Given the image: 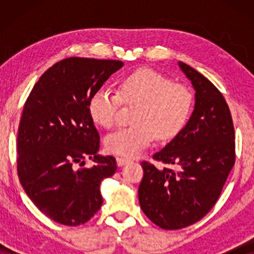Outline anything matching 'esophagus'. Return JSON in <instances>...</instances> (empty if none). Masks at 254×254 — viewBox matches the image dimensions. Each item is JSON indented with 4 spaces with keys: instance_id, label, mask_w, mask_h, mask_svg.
I'll use <instances>...</instances> for the list:
<instances>
[{
    "instance_id": "1",
    "label": "esophagus",
    "mask_w": 254,
    "mask_h": 254,
    "mask_svg": "<svg viewBox=\"0 0 254 254\" xmlns=\"http://www.w3.org/2000/svg\"><path fill=\"white\" fill-rule=\"evenodd\" d=\"M129 162H130L129 159H126V158H123V157H117V164H118V166H124V165L128 164V163H129Z\"/></svg>"
}]
</instances>
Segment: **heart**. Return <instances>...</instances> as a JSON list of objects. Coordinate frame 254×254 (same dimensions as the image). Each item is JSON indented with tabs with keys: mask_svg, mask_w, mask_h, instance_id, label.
<instances>
[{
	"mask_svg": "<svg viewBox=\"0 0 254 254\" xmlns=\"http://www.w3.org/2000/svg\"><path fill=\"white\" fill-rule=\"evenodd\" d=\"M121 100L137 105L133 114L135 125L107 135L105 148L125 157L140 155L155 136L166 141L178 135L193 107V95L187 86L173 83L152 69L142 68L121 79L119 93L107 88L97 90L88 104L90 117L99 126L111 128L116 124Z\"/></svg>",
	"mask_w": 254,
	"mask_h": 254,
	"instance_id": "obj_1",
	"label": "heart"
}]
</instances>
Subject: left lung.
Returning a JSON list of instances; mask_svg holds the SVG:
<instances>
[{
    "label": "left lung",
    "mask_w": 254,
    "mask_h": 254,
    "mask_svg": "<svg viewBox=\"0 0 254 254\" xmlns=\"http://www.w3.org/2000/svg\"><path fill=\"white\" fill-rule=\"evenodd\" d=\"M178 65L194 89L185 127L154 158L178 170L142 162L141 209L152 223L177 230L200 221L215 206L235 164V129L228 104L209 79L184 62Z\"/></svg>",
    "instance_id": "obj_1"
}]
</instances>
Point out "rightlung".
<instances>
[{
    "instance_id": "right-lung-1",
    "label": "right lung",
    "mask_w": 254,
    "mask_h": 254,
    "mask_svg": "<svg viewBox=\"0 0 254 254\" xmlns=\"http://www.w3.org/2000/svg\"><path fill=\"white\" fill-rule=\"evenodd\" d=\"M119 60L68 58L41 75L24 105L17 137V171L41 213L58 223L88 222L103 203L100 183L116 173L113 156H102L99 134L88 111L91 96ZM89 157L91 168L79 169Z\"/></svg>"
}]
</instances>
